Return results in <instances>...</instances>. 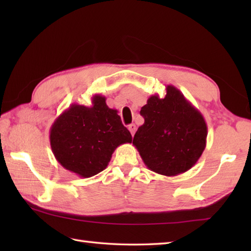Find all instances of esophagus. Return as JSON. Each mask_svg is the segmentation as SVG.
<instances>
[{"label": "esophagus", "instance_id": "34e87169", "mask_svg": "<svg viewBox=\"0 0 251 251\" xmlns=\"http://www.w3.org/2000/svg\"><path fill=\"white\" fill-rule=\"evenodd\" d=\"M128 129H129V131L131 132V135L134 136V135H135V132H136L137 127H136V125H135V124H130V125L128 126Z\"/></svg>", "mask_w": 251, "mask_h": 251}]
</instances>
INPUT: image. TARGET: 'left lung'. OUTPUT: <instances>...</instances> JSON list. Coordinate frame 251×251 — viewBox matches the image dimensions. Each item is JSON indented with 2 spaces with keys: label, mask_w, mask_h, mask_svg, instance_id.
Listing matches in <instances>:
<instances>
[{
  "label": "left lung",
  "mask_w": 251,
  "mask_h": 251,
  "mask_svg": "<svg viewBox=\"0 0 251 251\" xmlns=\"http://www.w3.org/2000/svg\"><path fill=\"white\" fill-rule=\"evenodd\" d=\"M140 114L145 123L132 145L149 169L175 177L194 166L206 148L207 124L178 88L167 85L164 98L152 95Z\"/></svg>",
  "instance_id": "left-lung-1"
}]
</instances>
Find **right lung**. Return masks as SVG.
I'll return each instance as SVG.
<instances>
[{
  "instance_id": "obj_1",
  "label": "right lung",
  "mask_w": 251,
  "mask_h": 251,
  "mask_svg": "<svg viewBox=\"0 0 251 251\" xmlns=\"http://www.w3.org/2000/svg\"><path fill=\"white\" fill-rule=\"evenodd\" d=\"M51 151L63 168L89 178L109 165L117 147L131 143L129 130L105 97L94 95L92 105L72 103L57 117L50 130Z\"/></svg>"
}]
</instances>
